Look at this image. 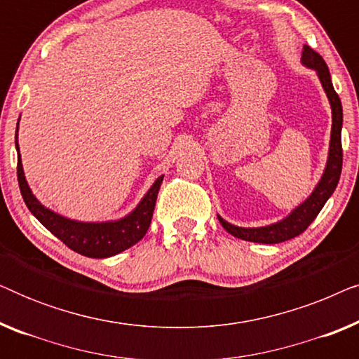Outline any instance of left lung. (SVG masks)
Returning a JSON list of instances; mask_svg holds the SVG:
<instances>
[{
	"mask_svg": "<svg viewBox=\"0 0 359 359\" xmlns=\"http://www.w3.org/2000/svg\"><path fill=\"white\" fill-rule=\"evenodd\" d=\"M302 63L312 70L317 72L318 80H320L323 90L327 93L328 101L332 106V135H330V150H328V160L325 171H323L320 181L313 189V193L304 201V203L292 210L286 219L279 220L276 224L266 225V227H257V229H245L232 225L219 215L220 224L232 233L233 237L248 240V242L257 243H281L286 240H291L297 235H301L309 225L313 222L323 205L328 201V198L335 191L338 181H340L341 175V163H343V150H341V126H343V109L341 101L338 97L337 91L333 90L330 72H328L327 63L323 58L309 46H304L302 50Z\"/></svg>",
	"mask_w": 359,
	"mask_h": 359,
	"instance_id": "8db88e82",
	"label": "left lung"
}]
</instances>
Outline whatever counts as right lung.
<instances>
[{"instance_id": "add662e5", "label": "right lung", "mask_w": 359, "mask_h": 359, "mask_svg": "<svg viewBox=\"0 0 359 359\" xmlns=\"http://www.w3.org/2000/svg\"><path fill=\"white\" fill-rule=\"evenodd\" d=\"M19 126V122H18ZM18 137V134H16ZM18 150V181L21 189L22 199L29 210L34 214L43 227L60 238L68 248L73 252L83 255L88 258H107L130 248L139 240L144 238L147 230L150 227L151 215H154L156 196L163 176L155 181L149 193L144 196L139 205L132 210L124 219L112 220V222H78L62 217L53 210L43 208L36 199L29 188L26 176H24L21 155H19V145L16 140Z\"/></svg>"}]
</instances>
